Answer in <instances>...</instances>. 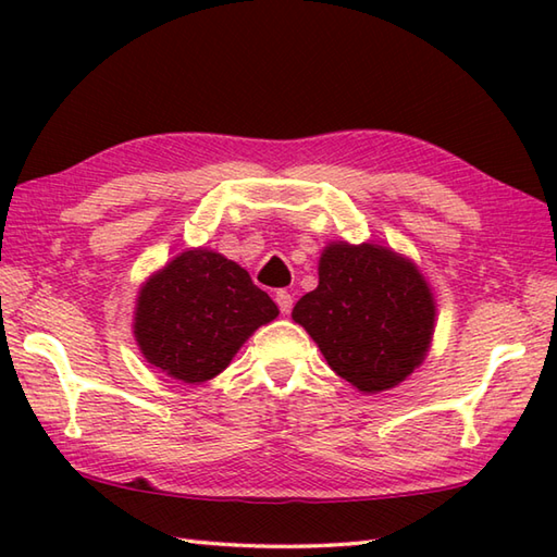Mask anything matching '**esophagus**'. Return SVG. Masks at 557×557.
Returning <instances> with one entry per match:
<instances>
[{
    "label": "esophagus",
    "mask_w": 557,
    "mask_h": 557,
    "mask_svg": "<svg viewBox=\"0 0 557 557\" xmlns=\"http://www.w3.org/2000/svg\"><path fill=\"white\" fill-rule=\"evenodd\" d=\"M275 301H277V306H280V311L285 313V315L292 311L294 299H292V294H289L287 289H280V292L275 294Z\"/></svg>",
    "instance_id": "obj_1"
}]
</instances>
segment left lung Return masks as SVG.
<instances>
[{"instance_id": "left-lung-1", "label": "left lung", "mask_w": 557, "mask_h": 557, "mask_svg": "<svg viewBox=\"0 0 557 557\" xmlns=\"http://www.w3.org/2000/svg\"><path fill=\"white\" fill-rule=\"evenodd\" d=\"M327 366L359 393L399 385L431 349L435 299L411 258L373 242H330L318 287L292 311Z\"/></svg>"}]
</instances>
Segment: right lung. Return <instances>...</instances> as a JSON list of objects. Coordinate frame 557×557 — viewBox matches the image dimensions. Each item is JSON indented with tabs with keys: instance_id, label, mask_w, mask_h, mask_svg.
Wrapping results in <instances>:
<instances>
[{
	"instance_id": "obj_1",
	"label": "right lung",
	"mask_w": 557,
	"mask_h": 557,
	"mask_svg": "<svg viewBox=\"0 0 557 557\" xmlns=\"http://www.w3.org/2000/svg\"><path fill=\"white\" fill-rule=\"evenodd\" d=\"M277 313L242 265L210 248H188L140 285L134 337L152 369L198 385L227 369Z\"/></svg>"
}]
</instances>
